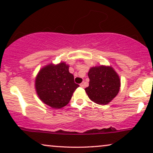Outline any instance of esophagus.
I'll return each instance as SVG.
<instances>
[{"instance_id": "34e87169", "label": "esophagus", "mask_w": 153, "mask_h": 153, "mask_svg": "<svg viewBox=\"0 0 153 153\" xmlns=\"http://www.w3.org/2000/svg\"><path fill=\"white\" fill-rule=\"evenodd\" d=\"M80 86H81V87H82V88H84V87H85V83L82 82V84H80Z\"/></svg>"}]
</instances>
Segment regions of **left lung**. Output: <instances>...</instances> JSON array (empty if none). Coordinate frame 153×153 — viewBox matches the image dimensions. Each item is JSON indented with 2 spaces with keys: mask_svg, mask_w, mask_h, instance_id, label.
<instances>
[{
  "mask_svg": "<svg viewBox=\"0 0 153 153\" xmlns=\"http://www.w3.org/2000/svg\"><path fill=\"white\" fill-rule=\"evenodd\" d=\"M88 76L89 85L85 88V91L94 103L106 105L118 95L120 79L111 66L100 65L91 67Z\"/></svg>",
  "mask_w": 153,
  "mask_h": 153,
  "instance_id": "obj_1",
  "label": "left lung"
}]
</instances>
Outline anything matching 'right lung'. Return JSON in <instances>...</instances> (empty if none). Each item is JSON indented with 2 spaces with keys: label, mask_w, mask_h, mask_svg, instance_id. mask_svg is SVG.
<instances>
[{
  "label": "right lung",
  "mask_w": 153,
  "mask_h": 153,
  "mask_svg": "<svg viewBox=\"0 0 153 153\" xmlns=\"http://www.w3.org/2000/svg\"><path fill=\"white\" fill-rule=\"evenodd\" d=\"M69 67L65 62L50 63L41 68L35 77V88L39 99L53 108L65 106L79 86L74 83Z\"/></svg>",
  "instance_id": "obj_1"
}]
</instances>
